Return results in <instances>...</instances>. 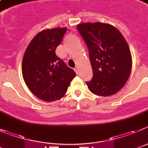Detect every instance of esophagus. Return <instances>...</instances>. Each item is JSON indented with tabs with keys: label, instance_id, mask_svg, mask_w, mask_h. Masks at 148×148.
I'll list each match as a JSON object with an SVG mask.
<instances>
[{
	"label": "esophagus",
	"instance_id": "34e87169",
	"mask_svg": "<svg viewBox=\"0 0 148 148\" xmlns=\"http://www.w3.org/2000/svg\"><path fill=\"white\" fill-rule=\"evenodd\" d=\"M74 71H75V72L77 73V74H78V72H79V69H78V67H76L75 69H74Z\"/></svg>",
	"mask_w": 148,
	"mask_h": 148
}]
</instances>
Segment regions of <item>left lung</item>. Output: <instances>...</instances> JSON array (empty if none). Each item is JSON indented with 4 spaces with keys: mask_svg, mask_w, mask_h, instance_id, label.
<instances>
[{
    "mask_svg": "<svg viewBox=\"0 0 148 148\" xmlns=\"http://www.w3.org/2000/svg\"><path fill=\"white\" fill-rule=\"evenodd\" d=\"M77 29L89 51L93 78L89 90L102 97L115 94L130 77L132 56L127 42L116 27L104 23H82Z\"/></svg>",
    "mask_w": 148,
    "mask_h": 148,
    "instance_id": "left-lung-1",
    "label": "left lung"
}]
</instances>
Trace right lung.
I'll return each mask as SVG.
<instances>
[{"label":"right lung","mask_w":148,"mask_h":148,"mask_svg":"<svg viewBox=\"0 0 148 148\" xmlns=\"http://www.w3.org/2000/svg\"><path fill=\"white\" fill-rule=\"evenodd\" d=\"M67 28L43 29L32 40L22 61V75L28 88L45 102L60 99L76 73L55 54Z\"/></svg>","instance_id":"add662e5"}]
</instances>
